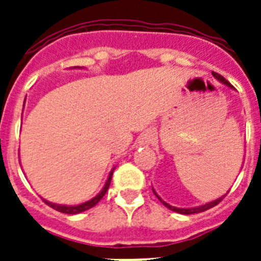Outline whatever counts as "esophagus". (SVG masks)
Wrapping results in <instances>:
<instances>
[{
  "label": "esophagus",
  "mask_w": 261,
  "mask_h": 261,
  "mask_svg": "<svg viewBox=\"0 0 261 261\" xmlns=\"http://www.w3.org/2000/svg\"><path fill=\"white\" fill-rule=\"evenodd\" d=\"M152 140H153V135H152L151 131H147L139 138L140 144H151Z\"/></svg>",
  "instance_id": "obj_1"
}]
</instances>
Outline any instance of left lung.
<instances>
[{
    "instance_id": "1",
    "label": "left lung",
    "mask_w": 261,
    "mask_h": 261,
    "mask_svg": "<svg viewBox=\"0 0 261 261\" xmlns=\"http://www.w3.org/2000/svg\"><path fill=\"white\" fill-rule=\"evenodd\" d=\"M213 76H215V78L217 79V81L220 82V83L225 84V86H227V87H229V88H231V90H234V87L231 86V84H230L229 82H227L226 79L224 78V76H221V75H220V74H217V72H213ZM152 190H153V194L156 195V196H157V199H159V200L161 201V203H163L164 205L166 206V208H169V210H170V211H173V212L180 213V215H194V213H200V212H204V211H206V210H210V208H213V206H215V205H217V204L220 203V201H221L222 199L225 198V196H226V194H227V192H229V191H227L226 194L224 195V196H221V198H218V199H216V200H212V201H210V203H205V204H203V205L192 206V208H177V206H173V205H170V204H168V203H166V201H164L163 199L160 198L159 195H157V192L154 191V189H153V187H152Z\"/></svg>"
}]
</instances>
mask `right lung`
<instances>
[{"instance_id": "right-lung-1", "label": "right lung", "mask_w": 261, "mask_h": 261, "mask_svg": "<svg viewBox=\"0 0 261 261\" xmlns=\"http://www.w3.org/2000/svg\"><path fill=\"white\" fill-rule=\"evenodd\" d=\"M75 69H79V66H75ZM114 169H116V166H114V168L112 169V170H110L109 175H108L107 182H105V185H104V187H102L101 191L98 192V194L96 195L95 198H92V199H91V200L86 201V203L78 204V205H63V204H56V203H51V201L45 200V199H43V200L45 201V204H48L49 206H51V208H53V210L58 211V212L67 213V215H78V213L84 212V211L90 210V208H92V206H95L96 204L98 203V201L101 200L102 196H104V195L107 194L108 189H109L110 180H112V177H113V171H114Z\"/></svg>"}]
</instances>
